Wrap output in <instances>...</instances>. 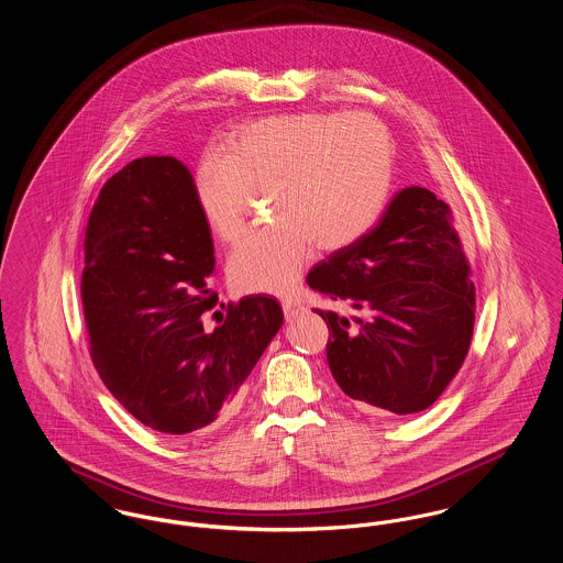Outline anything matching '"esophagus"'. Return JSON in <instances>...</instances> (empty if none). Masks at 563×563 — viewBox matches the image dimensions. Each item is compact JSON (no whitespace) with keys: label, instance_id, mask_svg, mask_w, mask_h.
Masks as SVG:
<instances>
[{"label":"esophagus","instance_id":"obj_1","mask_svg":"<svg viewBox=\"0 0 563 563\" xmlns=\"http://www.w3.org/2000/svg\"><path fill=\"white\" fill-rule=\"evenodd\" d=\"M283 312H285V319L291 321L297 314L303 312V303H299L295 299H283Z\"/></svg>","mask_w":563,"mask_h":563}]
</instances>
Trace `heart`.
I'll return each mask as SVG.
<instances>
[{
  "mask_svg": "<svg viewBox=\"0 0 563 563\" xmlns=\"http://www.w3.org/2000/svg\"><path fill=\"white\" fill-rule=\"evenodd\" d=\"M393 184V145L367 113H291L246 124L228 154H207L196 198L221 241L244 228L253 189L272 188L280 223L242 239L228 274L246 294H285L310 264L314 244L340 251L374 228Z\"/></svg>",
  "mask_w": 563,
  "mask_h": 563,
  "instance_id": "b5f03b06",
  "label": "heart"
}]
</instances>
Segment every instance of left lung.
I'll use <instances>...</instances> for the list:
<instances>
[{
	"label": "left lung",
	"instance_id": "obj_1",
	"mask_svg": "<svg viewBox=\"0 0 563 563\" xmlns=\"http://www.w3.org/2000/svg\"><path fill=\"white\" fill-rule=\"evenodd\" d=\"M452 219L430 189H401L375 228L306 278L344 308L314 312L329 329V369L363 411H422L464 363L475 287Z\"/></svg>",
	"mask_w": 563,
	"mask_h": 563
}]
</instances>
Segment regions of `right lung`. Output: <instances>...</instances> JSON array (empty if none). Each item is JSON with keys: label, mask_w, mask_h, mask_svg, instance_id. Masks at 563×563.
Returning <instances> with one entry per match:
<instances>
[{"label": "right lung", "mask_w": 563, "mask_h": 563, "mask_svg": "<svg viewBox=\"0 0 563 563\" xmlns=\"http://www.w3.org/2000/svg\"><path fill=\"white\" fill-rule=\"evenodd\" d=\"M84 251L90 356L109 393L164 434L223 420L283 308L272 295H249L205 331L202 314L217 303L207 289L213 239L188 166L145 156L115 173L90 211Z\"/></svg>", "instance_id": "1"}]
</instances>
